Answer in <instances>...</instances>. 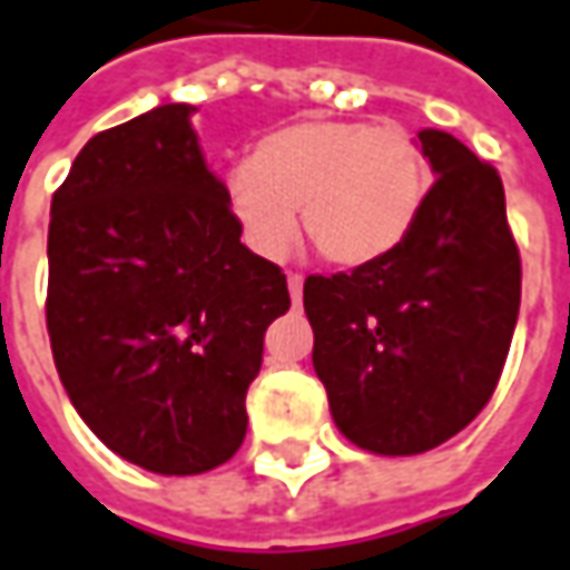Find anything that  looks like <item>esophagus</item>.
<instances>
[{
	"instance_id": "esophagus-1",
	"label": "esophagus",
	"mask_w": 570,
	"mask_h": 570,
	"mask_svg": "<svg viewBox=\"0 0 570 570\" xmlns=\"http://www.w3.org/2000/svg\"><path fill=\"white\" fill-rule=\"evenodd\" d=\"M286 284H289V299H293V303H303V274H289Z\"/></svg>"
}]
</instances>
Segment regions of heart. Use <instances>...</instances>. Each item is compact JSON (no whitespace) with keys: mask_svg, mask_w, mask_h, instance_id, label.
<instances>
[{"mask_svg":"<svg viewBox=\"0 0 570 570\" xmlns=\"http://www.w3.org/2000/svg\"><path fill=\"white\" fill-rule=\"evenodd\" d=\"M432 183L422 145L397 126L305 119L265 135L226 169L224 195L252 248L284 255L305 236L327 265L363 267L403 246Z\"/></svg>","mask_w":570,"mask_h":570,"instance_id":"1","label":"heart"}]
</instances>
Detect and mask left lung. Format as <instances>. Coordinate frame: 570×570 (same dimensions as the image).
<instances>
[{
	"label": "left lung",
	"mask_w": 570,
	"mask_h": 570,
	"mask_svg": "<svg viewBox=\"0 0 570 570\" xmlns=\"http://www.w3.org/2000/svg\"><path fill=\"white\" fill-rule=\"evenodd\" d=\"M420 145L439 179L403 246L303 286L331 416L387 458L432 451L480 416L520 308L501 176L448 131L425 128Z\"/></svg>",
	"instance_id": "obj_1"
}]
</instances>
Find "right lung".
<instances>
[{"label":"right lung","mask_w":570,"mask_h":570,"mask_svg":"<svg viewBox=\"0 0 570 570\" xmlns=\"http://www.w3.org/2000/svg\"><path fill=\"white\" fill-rule=\"evenodd\" d=\"M167 104L94 135L50 207L47 331L90 432L128 463L191 476L246 439V391L286 277L248 252L191 131Z\"/></svg>","instance_id":"add662e5"}]
</instances>
